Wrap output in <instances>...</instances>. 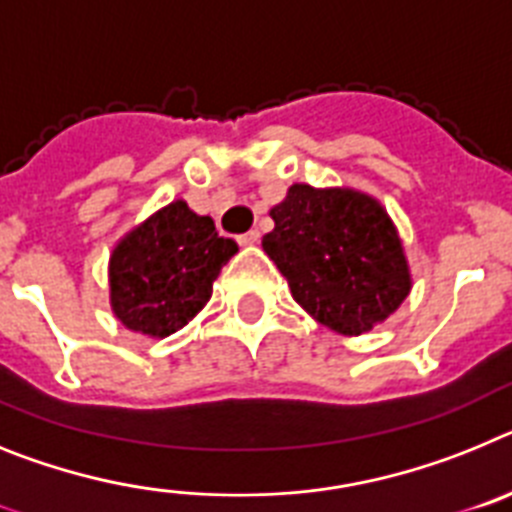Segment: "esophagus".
Listing matches in <instances>:
<instances>
[{
  "instance_id": "esophagus-1",
  "label": "esophagus",
  "mask_w": 512,
  "mask_h": 512,
  "mask_svg": "<svg viewBox=\"0 0 512 512\" xmlns=\"http://www.w3.org/2000/svg\"><path fill=\"white\" fill-rule=\"evenodd\" d=\"M257 242H260V231L257 229L247 231V234H242V237H239V244H242V247H255Z\"/></svg>"
}]
</instances>
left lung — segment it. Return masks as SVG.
I'll use <instances>...</instances> for the list:
<instances>
[{"instance_id":"8db88e82","label":"left lung","mask_w":512,"mask_h":512,"mask_svg":"<svg viewBox=\"0 0 512 512\" xmlns=\"http://www.w3.org/2000/svg\"><path fill=\"white\" fill-rule=\"evenodd\" d=\"M270 216L275 229L262 237V250L296 304L324 327L358 337L410 296V262L397 226L368 193L296 182Z\"/></svg>"}]
</instances>
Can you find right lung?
<instances>
[{
  "label": "right lung",
  "mask_w": 512,
  "mask_h": 512,
  "mask_svg": "<svg viewBox=\"0 0 512 512\" xmlns=\"http://www.w3.org/2000/svg\"><path fill=\"white\" fill-rule=\"evenodd\" d=\"M237 250L234 239L219 237L211 216L172 201L110 252V309L126 330L170 337L208 304L213 281Z\"/></svg>",
  "instance_id": "right-lung-1"
}]
</instances>
